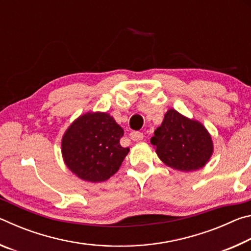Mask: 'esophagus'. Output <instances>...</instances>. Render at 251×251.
<instances>
[{"label":"esophagus","instance_id":"esophagus-1","mask_svg":"<svg viewBox=\"0 0 251 251\" xmlns=\"http://www.w3.org/2000/svg\"><path fill=\"white\" fill-rule=\"evenodd\" d=\"M130 137L134 139V141H142L144 138V135L141 131H134V133L130 134Z\"/></svg>","mask_w":251,"mask_h":251}]
</instances>
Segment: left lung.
<instances>
[{
	"label": "left lung",
	"mask_w": 251,
	"mask_h": 251,
	"mask_svg": "<svg viewBox=\"0 0 251 251\" xmlns=\"http://www.w3.org/2000/svg\"><path fill=\"white\" fill-rule=\"evenodd\" d=\"M151 143L166 166L185 173L202 168L214 152V142L206 127L174 108L165 114Z\"/></svg>",
	"instance_id": "8db88e82"
}]
</instances>
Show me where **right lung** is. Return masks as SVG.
I'll list each match as a JSON object with an SVG mask.
<instances>
[{
	"mask_svg": "<svg viewBox=\"0 0 251 251\" xmlns=\"http://www.w3.org/2000/svg\"><path fill=\"white\" fill-rule=\"evenodd\" d=\"M124 130L106 112H87L67 127L61 142L63 160L79 179L107 180L120 169L129 148L121 146Z\"/></svg>",
	"mask_w": 251,
	"mask_h": 251,
	"instance_id": "1",
	"label": "right lung"
}]
</instances>
